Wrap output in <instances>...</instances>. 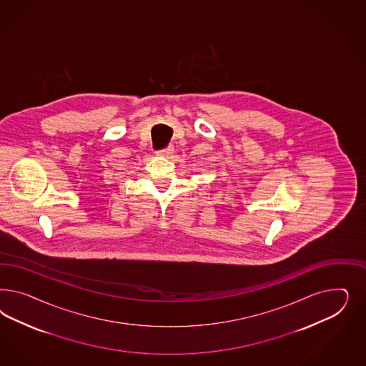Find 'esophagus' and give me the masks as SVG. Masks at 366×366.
I'll return each mask as SVG.
<instances>
[{
    "label": "esophagus",
    "mask_w": 366,
    "mask_h": 366,
    "mask_svg": "<svg viewBox=\"0 0 366 366\" xmlns=\"http://www.w3.org/2000/svg\"><path fill=\"white\" fill-rule=\"evenodd\" d=\"M173 153H174V147L173 146H169V147L161 150V152H157V154L162 155V157H170Z\"/></svg>",
    "instance_id": "obj_1"
}]
</instances>
